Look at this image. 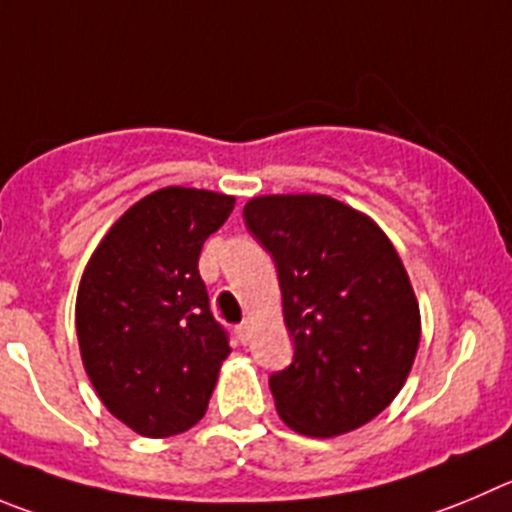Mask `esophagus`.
<instances>
[{"label": "esophagus", "instance_id": "obj_1", "mask_svg": "<svg viewBox=\"0 0 512 512\" xmlns=\"http://www.w3.org/2000/svg\"><path fill=\"white\" fill-rule=\"evenodd\" d=\"M237 338H240V343L250 341V321H242L240 326H237Z\"/></svg>", "mask_w": 512, "mask_h": 512}]
</instances>
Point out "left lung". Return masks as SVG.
Segmentation results:
<instances>
[{
    "label": "left lung",
    "instance_id": "left-lung-1",
    "mask_svg": "<svg viewBox=\"0 0 512 512\" xmlns=\"http://www.w3.org/2000/svg\"><path fill=\"white\" fill-rule=\"evenodd\" d=\"M242 214L278 267L295 343L288 369L270 376L280 419L308 437L371 422L407 381L422 333L394 245L323 194L257 197Z\"/></svg>",
    "mask_w": 512,
    "mask_h": 512
}]
</instances>
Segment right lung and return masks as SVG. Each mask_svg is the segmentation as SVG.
I'll return each mask as SVG.
<instances>
[{"label":"right lung","mask_w":512,"mask_h":512,"mask_svg":"<svg viewBox=\"0 0 512 512\" xmlns=\"http://www.w3.org/2000/svg\"><path fill=\"white\" fill-rule=\"evenodd\" d=\"M234 197L166 186L105 234L75 303L80 356L108 412L143 437L186 432L207 412L229 336L209 310L202 245Z\"/></svg>","instance_id":"1"}]
</instances>
